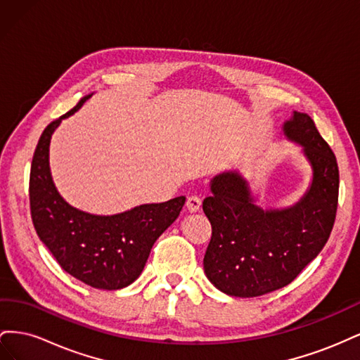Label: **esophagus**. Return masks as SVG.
Masks as SVG:
<instances>
[{
  "instance_id": "obj_1",
  "label": "esophagus",
  "mask_w": 360,
  "mask_h": 360,
  "mask_svg": "<svg viewBox=\"0 0 360 360\" xmlns=\"http://www.w3.org/2000/svg\"><path fill=\"white\" fill-rule=\"evenodd\" d=\"M186 207L189 209V212H197L200 210L201 207V197L198 193H191L188 200H186Z\"/></svg>"
}]
</instances>
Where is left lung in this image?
<instances>
[{"instance_id": "1", "label": "left lung", "mask_w": 360, "mask_h": 360, "mask_svg": "<svg viewBox=\"0 0 360 360\" xmlns=\"http://www.w3.org/2000/svg\"><path fill=\"white\" fill-rule=\"evenodd\" d=\"M312 167L309 191L284 210L254 204L237 172L212 181L202 210L212 224L204 271L212 284L236 297H255L288 285L320 254L336 217L340 171L332 148L309 115L294 112L284 124Z\"/></svg>"}]
</instances>
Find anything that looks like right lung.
Instances as JSON below:
<instances>
[{"label":"right lung","mask_w":360,"mask_h":360,"mask_svg":"<svg viewBox=\"0 0 360 360\" xmlns=\"http://www.w3.org/2000/svg\"><path fill=\"white\" fill-rule=\"evenodd\" d=\"M90 97H82L43 130L31 162V219L40 240L63 270L93 288L118 290L141 275L151 248L177 219L186 198L144 204L114 216H96L73 209L60 197L49 171L51 135L63 118L78 111Z\"/></svg>","instance_id":"right-lung-1"}]
</instances>
